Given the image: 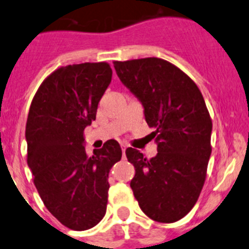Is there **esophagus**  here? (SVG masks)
Masks as SVG:
<instances>
[{"label": "esophagus", "mask_w": 249, "mask_h": 249, "mask_svg": "<svg viewBox=\"0 0 249 249\" xmlns=\"http://www.w3.org/2000/svg\"><path fill=\"white\" fill-rule=\"evenodd\" d=\"M125 150H126V146L122 145V151H123V156L125 157Z\"/></svg>", "instance_id": "esophagus-1"}]
</instances>
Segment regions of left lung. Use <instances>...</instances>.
Returning <instances> with one entry per match:
<instances>
[{
  "instance_id": "left-lung-1",
  "label": "left lung",
  "mask_w": 249,
  "mask_h": 249,
  "mask_svg": "<svg viewBox=\"0 0 249 249\" xmlns=\"http://www.w3.org/2000/svg\"><path fill=\"white\" fill-rule=\"evenodd\" d=\"M120 81L141 101L157 155L147 160L127 147L135 167L130 182L141 210L159 222L184 217L198 201L211 155L213 122L198 86L159 57L114 61Z\"/></svg>"
}]
</instances>
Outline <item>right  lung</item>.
Listing matches in <instances>:
<instances>
[{
    "instance_id": "right-lung-1",
    "label": "right lung",
    "mask_w": 249,
    "mask_h": 249,
    "mask_svg": "<svg viewBox=\"0 0 249 249\" xmlns=\"http://www.w3.org/2000/svg\"><path fill=\"white\" fill-rule=\"evenodd\" d=\"M108 62L59 67L41 82L25 125L27 162L45 208L64 226L85 231L104 217L108 174L122 148L108 140L86 153L85 129L111 81Z\"/></svg>"
}]
</instances>
